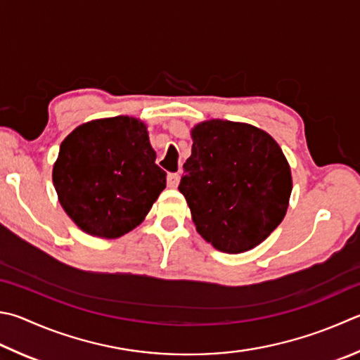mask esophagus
Returning <instances> with one entry per match:
<instances>
[{
    "label": "esophagus",
    "mask_w": 360,
    "mask_h": 360,
    "mask_svg": "<svg viewBox=\"0 0 360 360\" xmlns=\"http://www.w3.org/2000/svg\"><path fill=\"white\" fill-rule=\"evenodd\" d=\"M179 181H181V176H179V173H169V174H168V178H167L168 187H172V188H176V187H178Z\"/></svg>",
    "instance_id": "esophagus-1"
}]
</instances>
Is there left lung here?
<instances>
[{
	"label": "left lung",
	"mask_w": 360,
	"mask_h": 360,
	"mask_svg": "<svg viewBox=\"0 0 360 360\" xmlns=\"http://www.w3.org/2000/svg\"><path fill=\"white\" fill-rule=\"evenodd\" d=\"M179 192L197 231L226 253L250 250L283 220L291 172L282 149L248 124L212 120L192 130Z\"/></svg>",
	"instance_id": "1"
}]
</instances>
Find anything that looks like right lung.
Wrapping results in <instances>:
<instances>
[{"label": "right lung", "mask_w": 360, "mask_h": 360, "mask_svg": "<svg viewBox=\"0 0 360 360\" xmlns=\"http://www.w3.org/2000/svg\"><path fill=\"white\" fill-rule=\"evenodd\" d=\"M58 198L83 231L115 239L140 225L167 186L143 122L115 116L83 124L60 146Z\"/></svg>", "instance_id": "add662e5"}]
</instances>
